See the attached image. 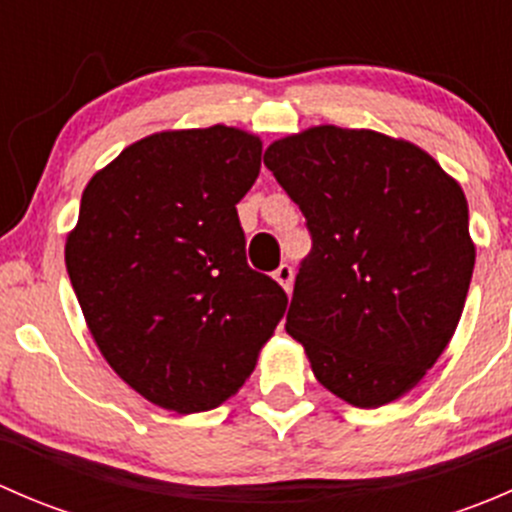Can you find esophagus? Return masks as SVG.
<instances>
[{"mask_svg": "<svg viewBox=\"0 0 512 512\" xmlns=\"http://www.w3.org/2000/svg\"><path fill=\"white\" fill-rule=\"evenodd\" d=\"M275 280H277V282H280V285H282V287H285V289H287V292H289V289H292V280H294V270H292V265H289V262H282V265H280V267H277V270H275Z\"/></svg>", "mask_w": 512, "mask_h": 512, "instance_id": "esophagus-1", "label": "esophagus"}]
</instances>
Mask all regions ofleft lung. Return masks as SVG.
<instances>
[{
	"instance_id": "left-lung-1",
	"label": "left lung",
	"mask_w": 512,
	"mask_h": 512,
	"mask_svg": "<svg viewBox=\"0 0 512 512\" xmlns=\"http://www.w3.org/2000/svg\"><path fill=\"white\" fill-rule=\"evenodd\" d=\"M265 165L312 237L287 334L339 399L396 401L436 364L466 304L476 250L461 185L411 143L337 126L272 143Z\"/></svg>"
}]
</instances>
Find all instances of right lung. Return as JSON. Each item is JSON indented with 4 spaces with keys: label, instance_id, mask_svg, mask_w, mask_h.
I'll use <instances>...</instances> for the list:
<instances>
[{
    "label": "right lung",
    "instance_id": "right-lung-1",
    "mask_svg": "<svg viewBox=\"0 0 512 512\" xmlns=\"http://www.w3.org/2000/svg\"><path fill=\"white\" fill-rule=\"evenodd\" d=\"M262 143L237 128L156 133L96 173L66 272L111 369L156 406L230 399L285 317L287 292L252 270L235 205Z\"/></svg>",
    "mask_w": 512,
    "mask_h": 512
}]
</instances>
